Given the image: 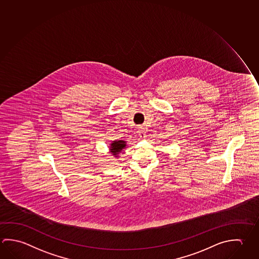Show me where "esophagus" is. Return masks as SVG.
<instances>
[{
  "instance_id": "obj_1",
  "label": "esophagus",
  "mask_w": 259,
  "mask_h": 259,
  "mask_svg": "<svg viewBox=\"0 0 259 259\" xmlns=\"http://www.w3.org/2000/svg\"><path fill=\"white\" fill-rule=\"evenodd\" d=\"M139 136H140V138L142 139H145V137H146V135H145V129L143 127H139Z\"/></svg>"
}]
</instances>
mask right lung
Masks as SVG:
<instances>
[{"instance_id":"1","label":"right lung","mask_w":259,"mask_h":259,"mask_svg":"<svg viewBox=\"0 0 259 259\" xmlns=\"http://www.w3.org/2000/svg\"><path fill=\"white\" fill-rule=\"evenodd\" d=\"M126 146V142L123 140L113 141L110 145V152L111 154L114 155V157H118V154H120L123 149Z\"/></svg>"}]
</instances>
